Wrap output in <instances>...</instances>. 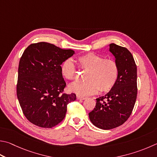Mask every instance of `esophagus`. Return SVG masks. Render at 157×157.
I'll return each mask as SVG.
<instances>
[{"instance_id":"1","label":"esophagus","mask_w":157,"mask_h":157,"mask_svg":"<svg viewBox=\"0 0 157 157\" xmlns=\"http://www.w3.org/2000/svg\"><path fill=\"white\" fill-rule=\"evenodd\" d=\"M77 99H82V100H84V99H86V98L85 97H82V96H80V95H77Z\"/></svg>"}]
</instances>
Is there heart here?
<instances>
[{
  "instance_id": "1",
  "label": "heart",
  "mask_w": 157,
  "mask_h": 157,
  "mask_svg": "<svg viewBox=\"0 0 157 157\" xmlns=\"http://www.w3.org/2000/svg\"><path fill=\"white\" fill-rule=\"evenodd\" d=\"M78 66L86 71V81L74 82L69 86V90L79 95L87 96L100 92L106 93L112 90L119 78L118 64L113 59L94 53H88L78 58ZM61 74L68 80L75 78L76 67L71 59L64 60L60 67Z\"/></svg>"
}]
</instances>
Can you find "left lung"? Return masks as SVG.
<instances>
[{
  "label": "left lung",
  "instance_id": "8db88e82",
  "mask_svg": "<svg viewBox=\"0 0 157 157\" xmlns=\"http://www.w3.org/2000/svg\"><path fill=\"white\" fill-rule=\"evenodd\" d=\"M109 51L119 68V78L112 90L96 99L94 109L88 113L93 125L103 130H110L123 124L129 118L137 95L136 65L126 48L114 43Z\"/></svg>",
  "mask_w": 157,
  "mask_h": 157
}]
</instances>
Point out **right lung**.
I'll return each mask as SVG.
<instances>
[{
    "instance_id": "right-lung-1",
    "label": "right lung",
    "mask_w": 157,
    "mask_h": 157,
    "mask_svg": "<svg viewBox=\"0 0 157 157\" xmlns=\"http://www.w3.org/2000/svg\"><path fill=\"white\" fill-rule=\"evenodd\" d=\"M75 53L53 44H30L20 59L17 97L22 113L31 123L51 128L63 120L67 105L75 101V93H63L66 82L61 64Z\"/></svg>"
}]
</instances>
